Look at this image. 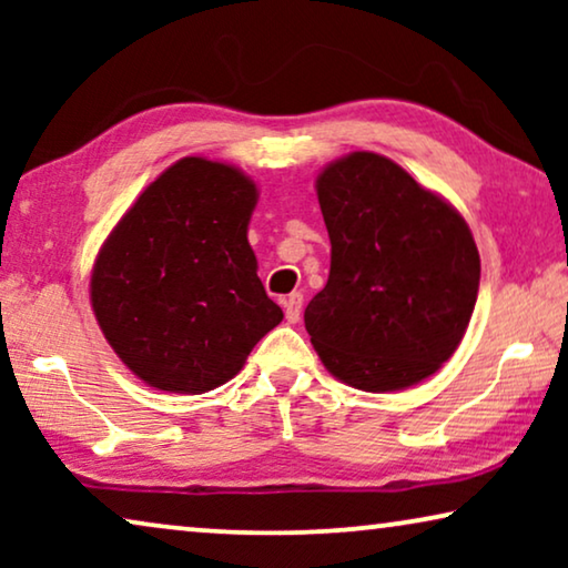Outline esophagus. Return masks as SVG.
<instances>
[{"label":"esophagus","instance_id":"34e87169","mask_svg":"<svg viewBox=\"0 0 568 568\" xmlns=\"http://www.w3.org/2000/svg\"><path fill=\"white\" fill-rule=\"evenodd\" d=\"M284 315H286V323H297L300 315H302V294H290L284 302Z\"/></svg>","mask_w":568,"mask_h":568}]
</instances>
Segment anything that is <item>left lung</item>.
Returning a JSON list of instances; mask_svg holds the SVG:
<instances>
[{"instance_id": "obj_1", "label": "left lung", "mask_w": 568, "mask_h": 568, "mask_svg": "<svg viewBox=\"0 0 568 568\" xmlns=\"http://www.w3.org/2000/svg\"><path fill=\"white\" fill-rule=\"evenodd\" d=\"M315 189L331 237L328 284L305 310L317 356L356 390L422 383L455 354L476 307L470 227L375 152L331 162Z\"/></svg>"}]
</instances>
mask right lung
<instances>
[{
  "mask_svg": "<svg viewBox=\"0 0 568 568\" xmlns=\"http://www.w3.org/2000/svg\"><path fill=\"white\" fill-rule=\"evenodd\" d=\"M255 201L258 189L243 170L183 158L139 193L100 247L92 313L119 359L150 387L214 390L282 323L247 243Z\"/></svg>",
  "mask_w": 568,
  "mask_h": 568,
  "instance_id": "add662e5",
  "label": "right lung"
}]
</instances>
